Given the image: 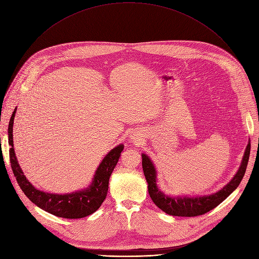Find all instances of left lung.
Masks as SVG:
<instances>
[{
  "mask_svg": "<svg viewBox=\"0 0 259 259\" xmlns=\"http://www.w3.org/2000/svg\"><path fill=\"white\" fill-rule=\"evenodd\" d=\"M251 144L250 140L246 147L241 165L239 170L234 177L227 183L221 190L216 193L202 195V196H172L167 195L159 189L157 185V170L151 158L142 154L143 158V169L148 182V190L150 197L153 202L163 211L171 216L178 217H195L199 215H203L210 209L215 208L219 205L224 199H226L234 190L237 189L240 185L244 175L246 172V168L248 165V160L250 156Z\"/></svg>",
  "mask_w": 259,
  "mask_h": 259,
  "instance_id": "8db88e82",
  "label": "left lung"
}]
</instances>
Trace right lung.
Here are the masks:
<instances>
[{
	"instance_id": "1",
	"label": "right lung",
	"mask_w": 259,
	"mask_h": 259,
	"mask_svg": "<svg viewBox=\"0 0 259 259\" xmlns=\"http://www.w3.org/2000/svg\"><path fill=\"white\" fill-rule=\"evenodd\" d=\"M16 109L17 107H15L12 112L9 122L8 143L11 147L9 155L12 171L22 192L37 206L57 217L79 219L95 213L106 198L109 178L116 163L119 162L121 153L124 150V145L121 144L116 146L106 154L96 169L92 183L84 189L65 194L44 192L37 189L29 182L26 176L23 175L15 156L13 147V123Z\"/></svg>"
}]
</instances>
